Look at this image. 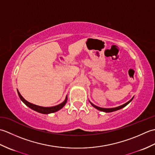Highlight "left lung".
Wrapping results in <instances>:
<instances>
[{
	"mask_svg": "<svg viewBox=\"0 0 155 155\" xmlns=\"http://www.w3.org/2000/svg\"><path fill=\"white\" fill-rule=\"evenodd\" d=\"M133 98H134V97H133L132 98H131V99H130L129 101H128L127 103H124V104H122V105H120V106H118V107H114V108H101V107L96 106V105H94V104L92 103L89 100H88V101H89L90 103L91 104L92 106H93V107H94L95 108H97V110H101V111H103V112H104V113H111V112H114V111H116V110H120V109H121V108H124V107H126L128 104H129V103H130V102L133 101Z\"/></svg>",
	"mask_w": 155,
	"mask_h": 155,
	"instance_id": "1",
	"label": "left lung"
}]
</instances>
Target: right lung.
<instances>
[{"label": "right lung", "instance_id": "right-lung-1", "mask_svg": "<svg viewBox=\"0 0 155 155\" xmlns=\"http://www.w3.org/2000/svg\"><path fill=\"white\" fill-rule=\"evenodd\" d=\"M17 93H18V94L20 98H21V100L26 105H27V107H28L29 108H31V109L37 111V112H38V113H42V114H50V113H54V112H57L60 109H61V108L66 104V103H67V96L65 98V100L61 104H59L58 105H56V106H54V107H44L38 106V105H36V104L29 103V102H28L27 101H26L25 98L22 97V96L21 94H20L19 91L18 90H17Z\"/></svg>", "mask_w": 155, "mask_h": 155}]
</instances>
